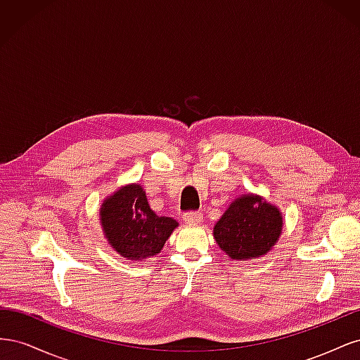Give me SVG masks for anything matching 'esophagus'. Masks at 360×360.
<instances>
[{
  "label": "esophagus",
  "instance_id": "1",
  "mask_svg": "<svg viewBox=\"0 0 360 360\" xmlns=\"http://www.w3.org/2000/svg\"><path fill=\"white\" fill-rule=\"evenodd\" d=\"M202 219V214L201 212H188L183 214V221L188 222V224H200Z\"/></svg>",
  "mask_w": 360,
  "mask_h": 360
}]
</instances>
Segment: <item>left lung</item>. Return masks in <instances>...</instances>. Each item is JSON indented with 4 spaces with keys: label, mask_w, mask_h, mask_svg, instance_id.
Returning a JSON list of instances; mask_svg holds the SVG:
<instances>
[{
    "label": "left lung",
    "mask_w": 360,
    "mask_h": 360,
    "mask_svg": "<svg viewBox=\"0 0 360 360\" xmlns=\"http://www.w3.org/2000/svg\"><path fill=\"white\" fill-rule=\"evenodd\" d=\"M282 230V216L276 207L259 197L237 198L214 225L216 243L234 259L264 255L276 243Z\"/></svg>",
    "instance_id": "left-lung-1"
}]
</instances>
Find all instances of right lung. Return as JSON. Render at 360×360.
<instances>
[{
  "mask_svg": "<svg viewBox=\"0 0 360 360\" xmlns=\"http://www.w3.org/2000/svg\"><path fill=\"white\" fill-rule=\"evenodd\" d=\"M101 221L108 242L120 255L129 259L153 257L168 240L177 222L158 216L150 209L144 189L130 184L106 200Z\"/></svg>",
  "mask_w": 360,
  "mask_h": 360,
  "instance_id": "add662e5",
  "label": "right lung"
}]
</instances>
